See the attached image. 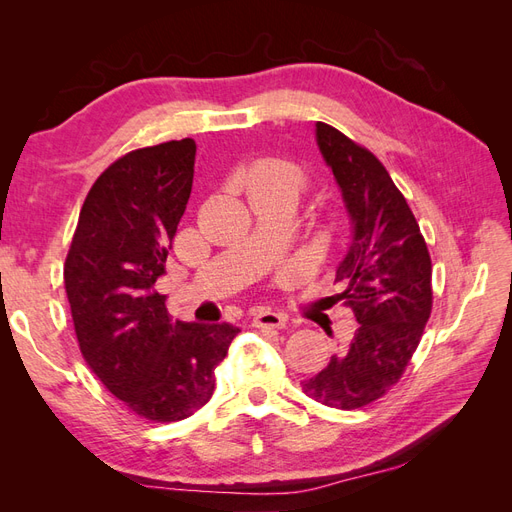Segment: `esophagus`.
<instances>
[{
	"label": "esophagus",
	"instance_id": "esophagus-1",
	"mask_svg": "<svg viewBox=\"0 0 512 512\" xmlns=\"http://www.w3.org/2000/svg\"><path fill=\"white\" fill-rule=\"evenodd\" d=\"M288 322L286 314L271 312V309H254L252 324L256 329H284Z\"/></svg>",
	"mask_w": 512,
	"mask_h": 512
}]
</instances>
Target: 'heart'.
Wrapping results in <instances>:
<instances>
[{
    "label": "heart",
    "mask_w": 512,
    "mask_h": 512,
    "mask_svg": "<svg viewBox=\"0 0 512 512\" xmlns=\"http://www.w3.org/2000/svg\"><path fill=\"white\" fill-rule=\"evenodd\" d=\"M243 188L252 205H297L312 185L309 170L286 158H262L245 170Z\"/></svg>",
    "instance_id": "b5f03b06"
}]
</instances>
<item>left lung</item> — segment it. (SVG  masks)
Wrapping results in <instances>:
<instances>
[{"label": "left lung", "mask_w": 512, "mask_h": 512, "mask_svg": "<svg viewBox=\"0 0 512 512\" xmlns=\"http://www.w3.org/2000/svg\"><path fill=\"white\" fill-rule=\"evenodd\" d=\"M316 138L354 224L335 282L346 284L337 299L359 329L301 386L324 406L356 410L393 389L421 342L433 305L431 256L404 194L374 153L322 121Z\"/></svg>", "instance_id": "1"}]
</instances>
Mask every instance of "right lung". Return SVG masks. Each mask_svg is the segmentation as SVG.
I'll return each mask as SVG.
<instances>
[{"label": "right lung", "mask_w": 512, "mask_h": 512, "mask_svg": "<svg viewBox=\"0 0 512 512\" xmlns=\"http://www.w3.org/2000/svg\"><path fill=\"white\" fill-rule=\"evenodd\" d=\"M192 138L134 149L91 185L64 265L89 369L132 414L175 423L203 408L232 324L170 322L156 290L194 179Z\"/></svg>", "instance_id": "1"}]
</instances>
